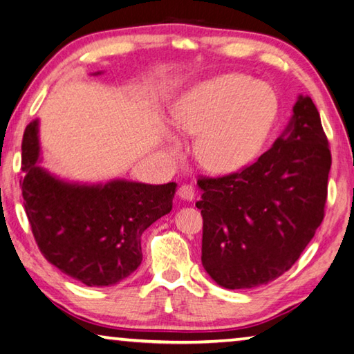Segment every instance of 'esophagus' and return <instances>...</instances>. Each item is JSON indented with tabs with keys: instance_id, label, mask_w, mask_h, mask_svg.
Listing matches in <instances>:
<instances>
[{
	"instance_id": "34e87169",
	"label": "esophagus",
	"mask_w": 354,
	"mask_h": 354,
	"mask_svg": "<svg viewBox=\"0 0 354 354\" xmlns=\"http://www.w3.org/2000/svg\"><path fill=\"white\" fill-rule=\"evenodd\" d=\"M178 196L181 200H184V201H194L195 190H194V187H192V185L184 184V185H181V187L178 189Z\"/></svg>"
}]
</instances>
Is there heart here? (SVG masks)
Masks as SVG:
<instances>
[{"mask_svg":"<svg viewBox=\"0 0 354 354\" xmlns=\"http://www.w3.org/2000/svg\"><path fill=\"white\" fill-rule=\"evenodd\" d=\"M279 109L266 82L242 73L209 77L185 91L173 107L181 133L198 136L195 154L206 170L227 175L253 162L266 143ZM173 153L183 143L171 139Z\"/></svg>","mask_w":354,"mask_h":354,"instance_id":"heart-1","label":"heart"}]
</instances>
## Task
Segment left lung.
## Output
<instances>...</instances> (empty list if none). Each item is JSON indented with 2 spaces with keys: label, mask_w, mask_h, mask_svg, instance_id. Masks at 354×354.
<instances>
[{
  "label": "left lung",
  "mask_w": 354,
  "mask_h": 354,
  "mask_svg": "<svg viewBox=\"0 0 354 354\" xmlns=\"http://www.w3.org/2000/svg\"><path fill=\"white\" fill-rule=\"evenodd\" d=\"M292 117L254 164L217 179H198L201 262L225 289L277 279L313 241L325 212L331 153L319 111L298 95Z\"/></svg>",
  "instance_id": "8db88e82"
}]
</instances>
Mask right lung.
<instances>
[{"label":"right lung","mask_w":354,"mask_h":354,"mask_svg":"<svg viewBox=\"0 0 354 354\" xmlns=\"http://www.w3.org/2000/svg\"><path fill=\"white\" fill-rule=\"evenodd\" d=\"M41 160L35 118L23 136L21 194L41 254L91 287L115 286L128 278L142 262V232L171 211L176 183L67 181L44 169Z\"/></svg>","instance_id":"obj_1"}]
</instances>
